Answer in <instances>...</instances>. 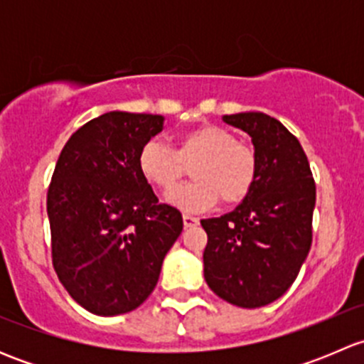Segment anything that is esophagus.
<instances>
[{"label": "esophagus", "instance_id": "esophagus-1", "mask_svg": "<svg viewBox=\"0 0 364 364\" xmlns=\"http://www.w3.org/2000/svg\"><path fill=\"white\" fill-rule=\"evenodd\" d=\"M183 225H185V229L199 225V218H196V216L192 215H183Z\"/></svg>", "mask_w": 364, "mask_h": 364}]
</instances>
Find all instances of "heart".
<instances>
[{
    "label": "heart",
    "mask_w": 364,
    "mask_h": 364,
    "mask_svg": "<svg viewBox=\"0 0 364 364\" xmlns=\"http://www.w3.org/2000/svg\"><path fill=\"white\" fill-rule=\"evenodd\" d=\"M193 165L194 181L168 193L167 200L188 213L208 211L218 203H241L257 179V156L247 144L236 142L232 132L205 123L176 137L171 149L159 139L141 148L137 167L142 178L161 192H170Z\"/></svg>",
    "instance_id": "heart-1"
}]
</instances>
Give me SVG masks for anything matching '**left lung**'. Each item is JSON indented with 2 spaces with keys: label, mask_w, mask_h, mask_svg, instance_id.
Returning a JSON list of instances; mask_svg holds the SVG:
<instances>
[{
  "label": "left lung",
  "mask_w": 364,
  "mask_h": 364,
  "mask_svg": "<svg viewBox=\"0 0 364 364\" xmlns=\"http://www.w3.org/2000/svg\"><path fill=\"white\" fill-rule=\"evenodd\" d=\"M222 119L252 137L257 179L236 209L200 220L204 278L227 303L266 306L294 284L310 252L315 181L299 141L278 119L264 112Z\"/></svg>",
  "instance_id": "1"
}]
</instances>
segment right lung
<instances>
[{
    "label": "right lung",
    "instance_id": "right-lung-1",
    "mask_svg": "<svg viewBox=\"0 0 364 364\" xmlns=\"http://www.w3.org/2000/svg\"><path fill=\"white\" fill-rule=\"evenodd\" d=\"M164 116L112 111L65 144L47 192L58 278L75 303L100 317L141 306L183 230L176 208L160 204L141 176L142 146Z\"/></svg>",
    "mask_w": 364,
    "mask_h": 364
}]
</instances>
